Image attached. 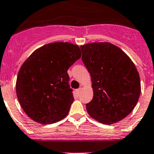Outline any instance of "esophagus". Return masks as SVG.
I'll list each match as a JSON object with an SVG mask.
<instances>
[{"instance_id":"obj_1","label":"esophagus","mask_w":154,"mask_h":154,"mask_svg":"<svg viewBox=\"0 0 154 154\" xmlns=\"http://www.w3.org/2000/svg\"><path fill=\"white\" fill-rule=\"evenodd\" d=\"M81 91H82V88H79V89H77L76 91H75V92H76V94L77 95H79V94H80V92H81Z\"/></svg>"}]
</instances>
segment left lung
<instances>
[{
    "mask_svg": "<svg viewBox=\"0 0 154 154\" xmlns=\"http://www.w3.org/2000/svg\"><path fill=\"white\" fill-rule=\"evenodd\" d=\"M80 48L94 91L92 100L86 104L88 114L104 124L121 121L133 110L141 94L135 64L121 48L109 42H93Z\"/></svg>",
    "mask_w": 154,
    "mask_h": 154,
    "instance_id": "left-lung-1",
    "label": "left lung"
}]
</instances>
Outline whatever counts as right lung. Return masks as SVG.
Instances as JSON below:
<instances>
[{
	"label": "right lung",
	"instance_id": "obj_1",
	"mask_svg": "<svg viewBox=\"0 0 154 154\" xmlns=\"http://www.w3.org/2000/svg\"><path fill=\"white\" fill-rule=\"evenodd\" d=\"M77 45L54 42L34 51L21 66L16 94L29 118L51 124L67 115L73 102L67 70L81 57Z\"/></svg>",
	"mask_w": 154,
	"mask_h": 154
}]
</instances>
